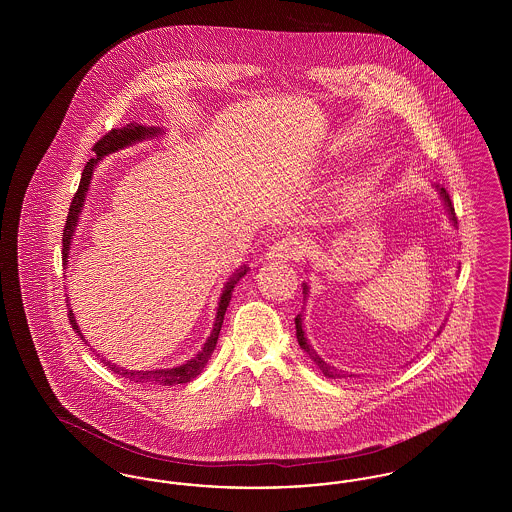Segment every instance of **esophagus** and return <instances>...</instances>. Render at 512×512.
I'll use <instances>...</instances> for the list:
<instances>
[{
    "label": "esophagus",
    "mask_w": 512,
    "mask_h": 512,
    "mask_svg": "<svg viewBox=\"0 0 512 512\" xmlns=\"http://www.w3.org/2000/svg\"><path fill=\"white\" fill-rule=\"evenodd\" d=\"M305 251H307L305 242L293 234H288L270 245L268 255L272 259H280V261H299L305 255Z\"/></svg>",
    "instance_id": "obj_1"
}]
</instances>
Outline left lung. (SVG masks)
Here are the masks:
<instances>
[{
    "mask_svg": "<svg viewBox=\"0 0 512 512\" xmlns=\"http://www.w3.org/2000/svg\"><path fill=\"white\" fill-rule=\"evenodd\" d=\"M439 195H441V199L445 201V207H447V211H449V217L453 220V224H457V217H455V207L451 205V199H449V194H447V190L445 188H439ZM303 293H305V297H307V293H309V288H307V284H303ZM295 336H297V341H299V345H301V349L311 357V361L315 363V365L322 370V374L326 376V378H345V376H355V374H345L343 370H338V368H334V366L328 365L326 361H322L320 357L317 355V351L311 347V343L307 341L305 338V332H303V315H297L295 317Z\"/></svg>",
    "mask_w": 512,
    "mask_h": 512,
    "instance_id": "obj_1",
    "label": "left lung"
}]
</instances>
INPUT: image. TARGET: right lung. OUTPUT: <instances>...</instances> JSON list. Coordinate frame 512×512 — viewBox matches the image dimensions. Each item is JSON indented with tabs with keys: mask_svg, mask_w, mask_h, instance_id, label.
<instances>
[{
	"mask_svg": "<svg viewBox=\"0 0 512 512\" xmlns=\"http://www.w3.org/2000/svg\"><path fill=\"white\" fill-rule=\"evenodd\" d=\"M161 134V128H155V126H144V124H138V122H130L122 128H115L111 132H107L101 140L96 142V146L92 147V151L96 153L94 159L88 161V165L84 167L82 172V178H80V184H78V190L74 194V199L71 201V209H69V217L65 220V230H63V265L67 267V259H69V251H71V244H73L74 230H76V224H78V217L82 213V207H84V199H86V192L90 188V180H92V174H94V167L98 165L99 161L109 155V153H115L119 149L124 147L132 146L136 142H142L147 138H153V136H159ZM247 272V267H242L240 270H236L232 274V278L226 282L224 290L220 293L219 307H217V317H215V324H213V330H211V336L207 338V341L203 343L201 351L192 357L190 361H186L184 365L174 366V368H159V370H126L122 366H117L111 361H105L101 359V363L107 366L111 372L115 374H121L124 378H128L130 382H136V384H153V386H176V384H186L190 380H194L195 376L201 374V370L205 368V365L209 363L215 347H217V340H219L220 328H222V320H224V313H226V307L230 303V297L234 292V286L240 282V278ZM69 320H71V326L73 330H76V334L84 340L76 320H74L73 311H69ZM86 341V340H84Z\"/></svg>",
	"mask_w": 512,
	"mask_h": 512,
	"instance_id": "1",
	"label": "right lung"
}]
</instances>
